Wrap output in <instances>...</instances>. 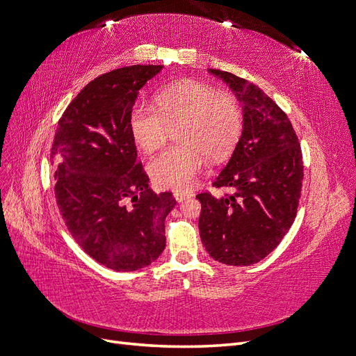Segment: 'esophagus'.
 Returning a JSON list of instances; mask_svg holds the SVG:
<instances>
[{"label":"esophagus","instance_id":"obj_1","mask_svg":"<svg viewBox=\"0 0 356 356\" xmlns=\"http://www.w3.org/2000/svg\"><path fill=\"white\" fill-rule=\"evenodd\" d=\"M174 197H175L177 202H182V200L191 197V193L190 191H182V190H175L174 191Z\"/></svg>","mask_w":356,"mask_h":356}]
</instances>
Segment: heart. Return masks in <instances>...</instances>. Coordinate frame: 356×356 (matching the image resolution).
I'll use <instances>...</instances> for the list:
<instances>
[{
    "instance_id": "heart-1",
    "label": "heart",
    "mask_w": 356,
    "mask_h": 356,
    "mask_svg": "<svg viewBox=\"0 0 356 356\" xmlns=\"http://www.w3.org/2000/svg\"><path fill=\"white\" fill-rule=\"evenodd\" d=\"M131 131L136 144L154 152L177 126L181 143L154 156L148 172L161 188L186 190L207 163L218 160L236 144L242 127L238 102L227 92H215L197 80H179L156 93V105L139 101L132 110Z\"/></svg>"
}]
</instances>
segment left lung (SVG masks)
<instances>
[{
    "instance_id": "left-lung-1",
    "label": "left lung",
    "mask_w": 356,
    "mask_h": 356,
    "mask_svg": "<svg viewBox=\"0 0 356 356\" xmlns=\"http://www.w3.org/2000/svg\"><path fill=\"white\" fill-rule=\"evenodd\" d=\"M242 102L239 143L215 178L230 195L200 193V239L208 254L229 266H251L270 254L294 222L303 181V156L286 114L255 84L209 70Z\"/></svg>"
}]
</instances>
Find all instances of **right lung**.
Instances as JSON below:
<instances>
[{"label": "right lung", "mask_w": 356, "mask_h": 356, "mask_svg": "<svg viewBox=\"0 0 356 356\" xmlns=\"http://www.w3.org/2000/svg\"><path fill=\"white\" fill-rule=\"evenodd\" d=\"M161 68L132 65L96 77L68 105L53 139L62 218L84 252L115 272L157 260L177 204L172 193L148 188L129 123L138 92Z\"/></svg>", "instance_id": "add662e5"}]
</instances>
